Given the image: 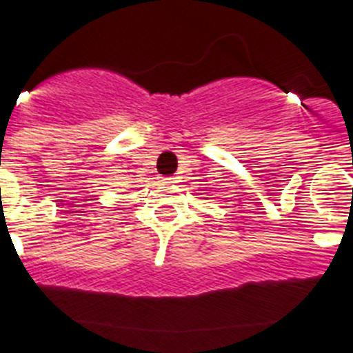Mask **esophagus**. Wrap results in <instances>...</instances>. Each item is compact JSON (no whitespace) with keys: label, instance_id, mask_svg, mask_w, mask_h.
Segmentation results:
<instances>
[{"label":"esophagus","instance_id":"1","mask_svg":"<svg viewBox=\"0 0 353 353\" xmlns=\"http://www.w3.org/2000/svg\"><path fill=\"white\" fill-rule=\"evenodd\" d=\"M163 183H167V185H170V183H174V177H163Z\"/></svg>","mask_w":353,"mask_h":353}]
</instances>
